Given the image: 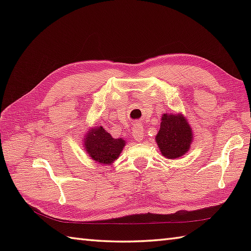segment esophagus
Masks as SVG:
<instances>
[{
    "mask_svg": "<svg viewBox=\"0 0 251 251\" xmlns=\"http://www.w3.org/2000/svg\"><path fill=\"white\" fill-rule=\"evenodd\" d=\"M143 132H145V129H143V126L140 123L135 124L134 127H132V138L135 140L141 141L143 139Z\"/></svg>",
    "mask_w": 251,
    "mask_h": 251,
    "instance_id": "1",
    "label": "esophagus"
}]
</instances>
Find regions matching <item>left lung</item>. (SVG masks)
Segmentation results:
<instances>
[{
    "instance_id": "left-lung-1",
    "label": "left lung",
    "mask_w": 251,
    "mask_h": 251,
    "mask_svg": "<svg viewBox=\"0 0 251 251\" xmlns=\"http://www.w3.org/2000/svg\"><path fill=\"white\" fill-rule=\"evenodd\" d=\"M155 139L163 155L175 159L189 151L192 129L182 115L164 114Z\"/></svg>"
}]
</instances>
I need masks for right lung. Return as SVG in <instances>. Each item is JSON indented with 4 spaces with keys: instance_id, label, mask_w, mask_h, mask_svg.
<instances>
[{
    "instance_id": "right-lung-1",
    "label": "right lung",
    "mask_w": 251,
    "mask_h": 251,
    "mask_svg": "<svg viewBox=\"0 0 251 251\" xmlns=\"http://www.w3.org/2000/svg\"><path fill=\"white\" fill-rule=\"evenodd\" d=\"M85 149L94 161L109 164L119 157L125 141L119 138H112L103 127H96L90 130L85 139Z\"/></svg>"
}]
</instances>
